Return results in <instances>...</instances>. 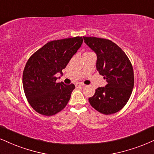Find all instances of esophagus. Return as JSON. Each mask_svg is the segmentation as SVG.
<instances>
[{
    "label": "esophagus",
    "instance_id": "esophagus-1",
    "mask_svg": "<svg viewBox=\"0 0 154 154\" xmlns=\"http://www.w3.org/2000/svg\"><path fill=\"white\" fill-rule=\"evenodd\" d=\"M75 87H83V86H85V85L83 84V83H75Z\"/></svg>",
    "mask_w": 154,
    "mask_h": 154
}]
</instances>
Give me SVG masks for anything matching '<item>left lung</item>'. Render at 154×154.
<instances>
[{"mask_svg": "<svg viewBox=\"0 0 154 154\" xmlns=\"http://www.w3.org/2000/svg\"><path fill=\"white\" fill-rule=\"evenodd\" d=\"M97 55L96 68L108 84L96 90L88 101L96 111L105 115L122 109L129 100L134 86V69L129 58L111 40L83 37Z\"/></svg>", "mask_w": 154, "mask_h": 154, "instance_id": "8db88e82", "label": "left lung"}]
</instances>
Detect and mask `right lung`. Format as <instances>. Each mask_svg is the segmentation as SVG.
Listing matches in <instances>:
<instances>
[{
  "instance_id": "add662e5",
  "label": "right lung",
  "mask_w": 154,
  "mask_h": 154,
  "mask_svg": "<svg viewBox=\"0 0 154 154\" xmlns=\"http://www.w3.org/2000/svg\"><path fill=\"white\" fill-rule=\"evenodd\" d=\"M82 43L80 36L50 41L28 60L23 72V86L28 103L40 114L54 116L68 104L75 85L57 83L56 74L63 73Z\"/></svg>"
}]
</instances>
